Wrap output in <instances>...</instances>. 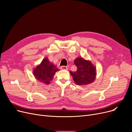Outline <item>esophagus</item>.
I'll use <instances>...</instances> for the list:
<instances>
[{
  "label": "esophagus",
  "mask_w": 132,
  "mask_h": 132,
  "mask_svg": "<svg viewBox=\"0 0 132 132\" xmlns=\"http://www.w3.org/2000/svg\"><path fill=\"white\" fill-rule=\"evenodd\" d=\"M61 69L63 70H68V67L65 66H62L61 67Z\"/></svg>",
  "instance_id": "obj_1"
}]
</instances>
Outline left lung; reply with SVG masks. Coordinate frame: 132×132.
Returning <instances> with one entry per match:
<instances>
[{
	"label": "left lung",
	"mask_w": 132,
	"mask_h": 132,
	"mask_svg": "<svg viewBox=\"0 0 132 132\" xmlns=\"http://www.w3.org/2000/svg\"><path fill=\"white\" fill-rule=\"evenodd\" d=\"M74 63L77 67L75 72L70 71L75 83L78 85H86L93 82L96 77V68L91 61L81 57H77Z\"/></svg>",
	"instance_id": "8db88e82"
}]
</instances>
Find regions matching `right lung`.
Segmentation results:
<instances>
[{
    "label": "right lung",
    "mask_w": 132,
    "mask_h": 132,
    "mask_svg": "<svg viewBox=\"0 0 132 132\" xmlns=\"http://www.w3.org/2000/svg\"><path fill=\"white\" fill-rule=\"evenodd\" d=\"M60 70L56 65L50 62L47 57L44 58L40 64L33 70V75L39 82L45 84H50L55 73Z\"/></svg>",
    "instance_id": "obj_1"
}]
</instances>
